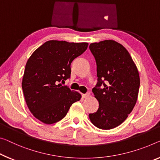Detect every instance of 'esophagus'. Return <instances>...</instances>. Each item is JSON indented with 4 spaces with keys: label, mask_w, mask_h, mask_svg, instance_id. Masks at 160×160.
I'll return each mask as SVG.
<instances>
[{
    "label": "esophagus",
    "mask_w": 160,
    "mask_h": 160,
    "mask_svg": "<svg viewBox=\"0 0 160 160\" xmlns=\"http://www.w3.org/2000/svg\"><path fill=\"white\" fill-rule=\"evenodd\" d=\"M82 97H83V98H84V99H87V98L90 97V94L88 92H87V93H86V94H82Z\"/></svg>",
    "instance_id": "obj_1"
}]
</instances>
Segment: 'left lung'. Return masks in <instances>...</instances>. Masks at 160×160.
Returning <instances> with one entry per match:
<instances>
[{"instance_id":"left-lung-1","label":"left lung","mask_w":160,"mask_h":160,"mask_svg":"<svg viewBox=\"0 0 160 160\" xmlns=\"http://www.w3.org/2000/svg\"><path fill=\"white\" fill-rule=\"evenodd\" d=\"M97 63L98 82L92 92L99 101V109L88 117L102 129L117 127L132 112L138 97V70L128 51L112 40L91 43Z\"/></svg>"}]
</instances>
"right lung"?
Here are the masks:
<instances>
[{
	"mask_svg": "<svg viewBox=\"0 0 160 160\" xmlns=\"http://www.w3.org/2000/svg\"><path fill=\"white\" fill-rule=\"evenodd\" d=\"M87 43L48 41L27 61L22 81L26 104L36 119L51 124L64 117L82 96L62 83L71 77V63L82 55Z\"/></svg>",
	"mask_w": 160,
	"mask_h": 160,
	"instance_id": "add662e5",
	"label": "right lung"
}]
</instances>
